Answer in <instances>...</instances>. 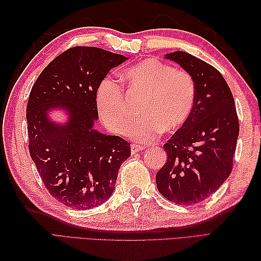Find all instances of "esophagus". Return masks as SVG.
Listing matches in <instances>:
<instances>
[{
    "instance_id": "obj_1",
    "label": "esophagus",
    "mask_w": 261,
    "mask_h": 261,
    "mask_svg": "<svg viewBox=\"0 0 261 261\" xmlns=\"http://www.w3.org/2000/svg\"><path fill=\"white\" fill-rule=\"evenodd\" d=\"M143 149H145V146H142V145H132L131 146V152L137 153V152L143 150Z\"/></svg>"
}]
</instances>
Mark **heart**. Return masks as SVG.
I'll return each mask as SVG.
<instances>
[{
  "instance_id": "obj_1",
  "label": "heart",
  "mask_w": 261,
  "mask_h": 261,
  "mask_svg": "<svg viewBox=\"0 0 261 261\" xmlns=\"http://www.w3.org/2000/svg\"><path fill=\"white\" fill-rule=\"evenodd\" d=\"M121 81L132 95L142 97L141 119L127 130L132 139L149 142L165 132H175L190 120L196 98L193 77L185 70L173 69L158 59L148 58L123 70ZM99 119L110 131L122 134L130 115L123 90L118 81L107 77L96 91Z\"/></svg>"
}]
</instances>
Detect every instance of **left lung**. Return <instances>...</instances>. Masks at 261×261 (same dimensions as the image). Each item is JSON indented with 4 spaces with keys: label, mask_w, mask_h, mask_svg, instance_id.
<instances>
[{
    "label": "left lung",
    "mask_w": 261,
    "mask_h": 261,
    "mask_svg": "<svg viewBox=\"0 0 261 261\" xmlns=\"http://www.w3.org/2000/svg\"><path fill=\"white\" fill-rule=\"evenodd\" d=\"M166 58L193 77L196 98L190 120L164 145L167 162L156 175L157 188L170 202L194 205L230 176L239 120L230 87L218 69L185 51Z\"/></svg>",
    "instance_id": "left-lung-1"
}]
</instances>
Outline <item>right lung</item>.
I'll return each mask as SVG.
<instances>
[{
  "mask_svg": "<svg viewBox=\"0 0 261 261\" xmlns=\"http://www.w3.org/2000/svg\"><path fill=\"white\" fill-rule=\"evenodd\" d=\"M127 58L96 47H73L41 71L27 105L29 151L53 197L66 206L88 210L112 195L118 173L131 156L130 143L93 129L98 119L96 91L109 71ZM65 109L64 125L47 112Z\"/></svg>",
  "mask_w": 261,
  "mask_h": 261,
  "instance_id": "1",
  "label": "right lung"
}]
</instances>
